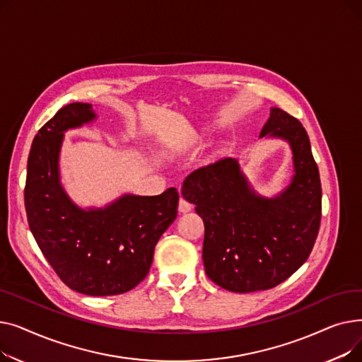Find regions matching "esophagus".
<instances>
[{
	"instance_id": "esophagus-1",
	"label": "esophagus",
	"mask_w": 362,
	"mask_h": 362,
	"mask_svg": "<svg viewBox=\"0 0 362 362\" xmlns=\"http://www.w3.org/2000/svg\"><path fill=\"white\" fill-rule=\"evenodd\" d=\"M191 210H192V205L189 204L186 199L180 198V201H179V213H189Z\"/></svg>"
}]
</instances>
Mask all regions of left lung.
I'll list each match as a JSON object with an SVG mask.
<instances>
[{
  "mask_svg": "<svg viewBox=\"0 0 362 362\" xmlns=\"http://www.w3.org/2000/svg\"><path fill=\"white\" fill-rule=\"evenodd\" d=\"M259 139L284 141L292 151L293 175L274 195L258 194L236 158L198 168L182 185L204 220L205 273L236 293L267 291L292 276L307 261L321 218L320 173L300 122L272 107Z\"/></svg>",
  "mask_w": 362,
  "mask_h": 362,
  "instance_id": "8db88e82",
  "label": "left lung"
}]
</instances>
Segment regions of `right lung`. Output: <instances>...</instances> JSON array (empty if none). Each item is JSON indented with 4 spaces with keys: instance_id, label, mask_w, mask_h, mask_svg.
<instances>
[{
    "instance_id": "add662e5",
    "label": "right lung",
    "mask_w": 362,
    "mask_h": 362,
    "mask_svg": "<svg viewBox=\"0 0 362 362\" xmlns=\"http://www.w3.org/2000/svg\"><path fill=\"white\" fill-rule=\"evenodd\" d=\"M98 119L92 104L73 103L55 112L32 142L25 206L30 232L54 272L76 292L120 295L149 272L154 248L177 217L179 194H123L103 206L74 202L62 182L66 132Z\"/></svg>"
}]
</instances>
